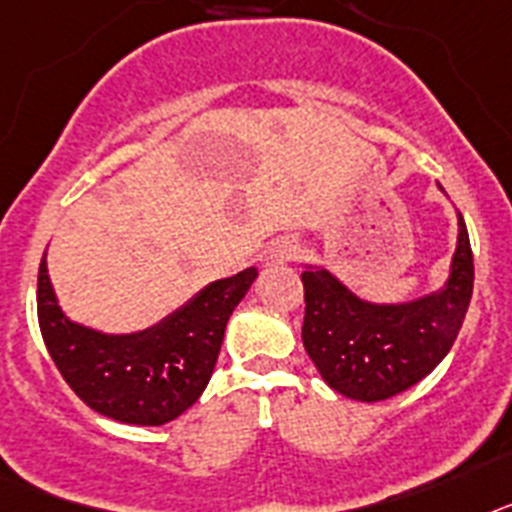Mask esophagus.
I'll return each mask as SVG.
<instances>
[{"instance_id":"esophagus-1","label":"esophagus","mask_w":512,"mask_h":512,"mask_svg":"<svg viewBox=\"0 0 512 512\" xmlns=\"http://www.w3.org/2000/svg\"><path fill=\"white\" fill-rule=\"evenodd\" d=\"M296 252H299V247L293 242H275L273 247L268 250V255H265V265H281V262H288L296 257Z\"/></svg>"}]
</instances>
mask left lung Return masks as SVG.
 Here are the masks:
<instances>
[{"instance_id": "1", "label": "left lung", "mask_w": 512, "mask_h": 512, "mask_svg": "<svg viewBox=\"0 0 512 512\" xmlns=\"http://www.w3.org/2000/svg\"><path fill=\"white\" fill-rule=\"evenodd\" d=\"M301 283V340L322 379L342 397L381 402L425 379L459 335L474 288L469 231L459 216L446 286L407 304L358 299L322 268H306Z\"/></svg>"}]
</instances>
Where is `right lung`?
Listing matches in <instances>:
<instances>
[{"instance_id": "add662e5", "label": "right lung", "mask_w": 512, "mask_h": 512, "mask_svg": "<svg viewBox=\"0 0 512 512\" xmlns=\"http://www.w3.org/2000/svg\"><path fill=\"white\" fill-rule=\"evenodd\" d=\"M257 278V268L208 283L195 299L159 324L133 335L102 332L66 319L38 270V324L53 363L87 407L128 425L175 420L206 389L226 322Z\"/></svg>"}]
</instances>
